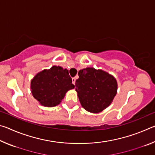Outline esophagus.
<instances>
[{
	"mask_svg": "<svg viewBox=\"0 0 155 155\" xmlns=\"http://www.w3.org/2000/svg\"><path fill=\"white\" fill-rule=\"evenodd\" d=\"M72 83L75 85V82H76V78H72Z\"/></svg>",
	"mask_w": 155,
	"mask_h": 155,
	"instance_id": "esophagus-1",
	"label": "esophagus"
}]
</instances>
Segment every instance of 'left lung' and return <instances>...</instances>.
<instances>
[{"label":"left lung","instance_id":"left-lung-1","mask_svg":"<svg viewBox=\"0 0 155 155\" xmlns=\"http://www.w3.org/2000/svg\"><path fill=\"white\" fill-rule=\"evenodd\" d=\"M78 74L75 90L81 106L93 114L107 108L117 94V83L114 76L91 67L79 70Z\"/></svg>","mask_w":155,"mask_h":155}]
</instances>
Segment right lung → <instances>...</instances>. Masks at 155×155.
Listing matches in <instances>:
<instances>
[{
    "label": "right lung",
    "instance_id": "add662e5",
    "mask_svg": "<svg viewBox=\"0 0 155 155\" xmlns=\"http://www.w3.org/2000/svg\"><path fill=\"white\" fill-rule=\"evenodd\" d=\"M68 70L53 65L36 74L31 81L33 96L41 105L53 107L62 101L68 91L74 88Z\"/></svg>",
    "mask_w": 155,
    "mask_h": 155
}]
</instances>
